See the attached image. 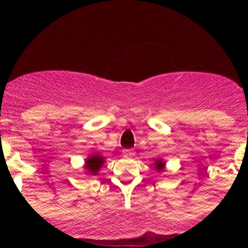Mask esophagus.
<instances>
[{"label":"esophagus","instance_id":"esophagus-1","mask_svg":"<svg viewBox=\"0 0 248 248\" xmlns=\"http://www.w3.org/2000/svg\"><path fill=\"white\" fill-rule=\"evenodd\" d=\"M122 155H124V157L129 158V157L134 156V151H132V150H124V151H122Z\"/></svg>","mask_w":248,"mask_h":248}]
</instances>
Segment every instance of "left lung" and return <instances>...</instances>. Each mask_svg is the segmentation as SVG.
<instances>
[{
	"mask_svg": "<svg viewBox=\"0 0 248 248\" xmlns=\"http://www.w3.org/2000/svg\"><path fill=\"white\" fill-rule=\"evenodd\" d=\"M164 166H166V163H164L162 159H156V162H155V169H156L157 171L161 172L164 170Z\"/></svg>",
	"mask_w": 248,
	"mask_h": 248,
	"instance_id": "8db88e82",
	"label": "left lung"
}]
</instances>
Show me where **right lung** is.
I'll use <instances>...</instances> for the list:
<instances>
[{"mask_svg": "<svg viewBox=\"0 0 248 248\" xmlns=\"http://www.w3.org/2000/svg\"><path fill=\"white\" fill-rule=\"evenodd\" d=\"M103 164H104V157L98 154H93L90 157H87V159L85 161L84 168L86 169V171L89 172L90 175H97Z\"/></svg>", "mask_w": 248, "mask_h": 248, "instance_id": "obj_1", "label": "right lung"}]
</instances>
